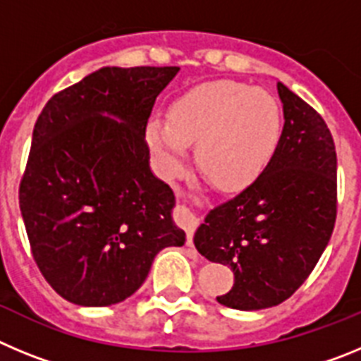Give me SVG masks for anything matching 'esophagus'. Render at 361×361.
I'll return each mask as SVG.
<instances>
[{
    "label": "esophagus",
    "instance_id": "obj_1",
    "mask_svg": "<svg viewBox=\"0 0 361 361\" xmlns=\"http://www.w3.org/2000/svg\"><path fill=\"white\" fill-rule=\"evenodd\" d=\"M175 219H177V222L184 228V231H186V244L188 245H193V233H195V229L199 228V222L200 219L195 215V213L191 212L190 208H186V206H177V209H175Z\"/></svg>",
    "mask_w": 361,
    "mask_h": 361
}]
</instances>
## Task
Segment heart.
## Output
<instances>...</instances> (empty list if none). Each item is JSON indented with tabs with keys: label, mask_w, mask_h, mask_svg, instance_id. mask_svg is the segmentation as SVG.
<instances>
[{
	"label": "heart",
	"mask_w": 361,
	"mask_h": 361,
	"mask_svg": "<svg viewBox=\"0 0 361 361\" xmlns=\"http://www.w3.org/2000/svg\"><path fill=\"white\" fill-rule=\"evenodd\" d=\"M280 137V108L264 88L237 81H208L178 97L170 121L149 119L146 141L159 173L183 170L188 146L209 183L237 190L266 168Z\"/></svg>",
	"instance_id": "b5f03b06"
}]
</instances>
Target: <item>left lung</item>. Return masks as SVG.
<instances>
[{"mask_svg":"<svg viewBox=\"0 0 361 361\" xmlns=\"http://www.w3.org/2000/svg\"><path fill=\"white\" fill-rule=\"evenodd\" d=\"M283 108L279 145L264 171L206 215L193 242L231 267L235 283L216 302L238 311L282 304L305 282L336 220V152L325 121L276 82Z\"/></svg>","mask_w":361,"mask_h":361,"instance_id":"left-lung-1","label":"left lung"}]
</instances>
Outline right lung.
<instances>
[{
  "instance_id": "right-lung-1",
  "label": "right lung",
  "mask_w": 361,
  "mask_h": 361,
  "mask_svg": "<svg viewBox=\"0 0 361 361\" xmlns=\"http://www.w3.org/2000/svg\"><path fill=\"white\" fill-rule=\"evenodd\" d=\"M177 72L103 66L37 117L19 208L37 267L72 304H119L141 288L159 251L186 240L146 145L155 99Z\"/></svg>"
}]
</instances>
